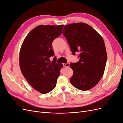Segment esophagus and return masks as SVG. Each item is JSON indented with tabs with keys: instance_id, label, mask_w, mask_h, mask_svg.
<instances>
[{
	"instance_id": "34e87169",
	"label": "esophagus",
	"mask_w": 123,
	"mask_h": 123,
	"mask_svg": "<svg viewBox=\"0 0 123 123\" xmlns=\"http://www.w3.org/2000/svg\"><path fill=\"white\" fill-rule=\"evenodd\" d=\"M63 66L65 67H69L70 65L69 63H66V64H63Z\"/></svg>"
}]
</instances>
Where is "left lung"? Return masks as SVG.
I'll list each match as a JSON object with an SVG mask.
<instances>
[{
	"instance_id": "1",
	"label": "left lung",
	"mask_w": 123,
	"mask_h": 123,
	"mask_svg": "<svg viewBox=\"0 0 123 123\" xmlns=\"http://www.w3.org/2000/svg\"><path fill=\"white\" fill-rule=\"evenodd\" d=\"M62 34L69 44L72 54L79 53V62L70 63L73 74L70 82L80 90L94 87L102 77L107 62L105 44L102 36L83 23L65 26Z\"/></svg>"
}]
</instances>
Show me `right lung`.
<instances>
[{"label":"right lung","instance_id":"obj_1","mask_svg":"<svg viewBox=\"0 0 123 123\" xmlns=\"http://www.w3.org/2000/svg\"><path fill=\"white\" fill-rule=\"evenodd\" d=\"M64 25H40L29 33L22 44L19 64L22 74L35 90L46 94L56 87L62 64L52 49L53 41L62 34Z\"/></svg>","mask_w":123,"mask_h":123}]
</instances>
